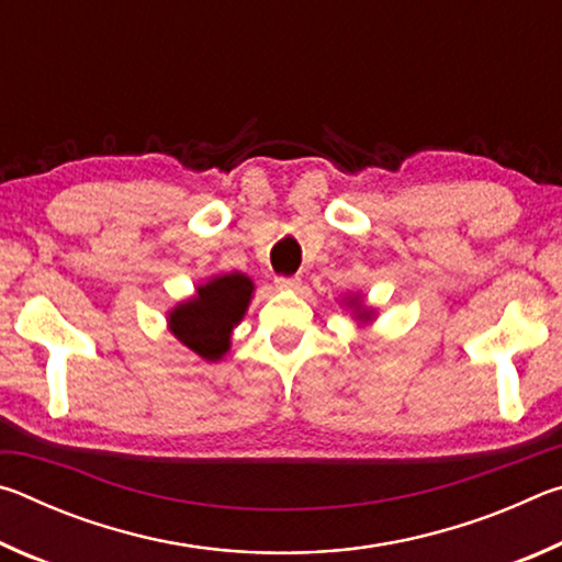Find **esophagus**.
<instances>
[{
    "instance_id": "1",
    "label": "esophagus",
    "mask_w": 562,
    "mask_h": 562,
    "mask_svg": "<svg viewBox=\"0 0 562 562\" xmlns=\"http://www.w3.org/2000/svg\"><path fill=\"white\" fill-rule=\"evenodd\" d=\"M274 284H278V290L292 292V290H300L302 280L300 278H278V280H274Z\"/></svg>"
}]
</instances>
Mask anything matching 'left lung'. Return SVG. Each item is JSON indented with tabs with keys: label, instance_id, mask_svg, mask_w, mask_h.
Masks as SVG:
<instances>
[{
	"label": "left lung",
	"instance_id": "obj_1",
	"mask_svg": "<svg viewBox=\"0 0 562 562\" xmlns=\"http://www.w3.org/2000/svg\"><path fill=\"white\" fill-rule=\"evenodd\" d=\"M341 307L351 310V317H355L359 325H367V322L376 319V310L374 307H367L364 297H361V292H351L341 297Z\"/></svg>",
	"mask_w": 562,
	"mask_h": 562
}]
</instances>
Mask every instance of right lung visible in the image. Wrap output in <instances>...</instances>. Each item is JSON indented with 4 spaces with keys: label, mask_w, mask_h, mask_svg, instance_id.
Here are the masks:
<instances>
[{
    "label": "right lung",
    "mask_w": 562,
    "mask_h": 562,
    "mask_svg": "<svg viewBox=\"0 0 562 562\" xmlns=\"http://www.w3.org/2000/svg\"><path fill=\"white\" fill-rule=\"evenodd\" d=\"M252 292L255 282L245 272L213 274L168 310V331L201 359L221 361L231 351L233 329L250 307Z\"/></svg>",
    "instance_id": "add662e5"
}]
</instances>
